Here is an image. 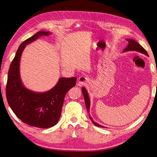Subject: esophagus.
Instances as JSON below:
<instances>
[{"label": "esophagus", "mask_w": 157, "mask_h": 157, "mask_svg": "<svg viewBox=\"0 0 157 157\" xmlns=\"http://www.w3.org/2000/svg\"><path fill=\"white\" fill-rule=\"evenodd\" d=\"M89 78L85 76V75H82V76H80L78 78V82L79 83V84L80 85H82V86H84L86 85L87 82H89Z\"/></svg>", "instance_id": "esophagus-1"}]
</instances>
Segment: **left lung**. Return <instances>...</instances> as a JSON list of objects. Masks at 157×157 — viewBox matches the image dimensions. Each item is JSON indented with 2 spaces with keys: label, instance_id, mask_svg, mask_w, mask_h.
<instances>
[{
  "label": "left lung",
  "instance_id": "1",
  "mask_svg": "<svg viewBox=\"0 0 157 157\" xmlns=\"http://www.w3.org/2000/svg\"><path fill=\"white\" fill-rule=\"evenodd\" d=\"M126 40H127V41L128 42V45L127 47L124 49V50H123L124 52L130 51V50H136V51L139 52H140V53L144 54L146 55L147 56H148V54H147V52H146V50L143 47H142L140 44H139L137 41H136L135 40H131V39H128ZM82 93H83V95H84V100H85V103H86V106L87 112L89 113V108H90V101H89V96H88L86 89L84 87H82ZM89 118H90L91 121L93 122V123L95 126H98V127H101V128L104 127L103 126H101L100 124L95 123L93 121V118L91 117V116H89Z\"/></svg>",
  "mask_w": 157,
  "mask_h": 157
}]
</instances>
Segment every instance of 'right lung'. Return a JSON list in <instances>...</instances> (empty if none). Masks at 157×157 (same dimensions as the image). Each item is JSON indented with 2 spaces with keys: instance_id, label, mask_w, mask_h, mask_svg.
Instances as JSON below:
<instances>
[{
  "instance_id": "right-lung-1",
  "label": "right lung",
  "mask_w": 157,
  "mask_h": 157,
  "mask_svg": "<svg viewBox=\"0 0 157 157\" xmlns=\"http://www.w3.org/2000/svg\"><path fill=\"white\" fill-rule=\"evenodd\" d=\"M40 31L22 42L12 61L6 84V98L13 113L24 123L47 128L57 124L61 117L64 96L76 84L77 78H61L57 85L45 93H34L26 89L20 80L19 66L22 51L26 44L47 36Z\"/></svg>"
}]
</instances>
